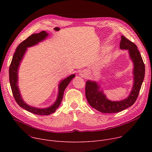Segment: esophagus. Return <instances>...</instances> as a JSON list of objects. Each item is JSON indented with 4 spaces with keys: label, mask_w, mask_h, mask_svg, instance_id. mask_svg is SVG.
Returning a JSON list of instances; mask_svg holds the SVG:
<instances>
[{
    "label": "esophagus",
    "mask_w": 152,
    "mask_h": 152,
    "mask_svg": "<svg viewBox=\"0 0 152 152\" xmlns=\"http://www.w3.org/2000/svg\"><path fill=\"white\" fill-rule=\"evenodd\" d=\"M89 75V72L87 70H82L79 73V76L82 77H86Z\"/></svg>",
    "instance_id": "obj_1"
}]
</instances>
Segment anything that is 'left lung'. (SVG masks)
<instances>
[{"label": "left lung", "mask_w": 152, "mask_h": 152, "mask_svg": "<svg viewBox=\"0 0 152 152\" xmlns=\"http://www.w3.org/2000/svg\"><path fill=\"white\" fill-rule=\"evenodd\" d=\"M120 49L127 50L134 64V85L129 96L120 101L107 99L100 86L95 81L87 80L85 85V96L90 106L102 113H116L131 106L136 101L144 78L145 65L137 46L134 42L121 36Z\"/></svg>", "instance_id": "1"}]
</instances>
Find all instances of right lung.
Masks as SVG:
<instances>
[{"instance_id": "add662e5", "label": "right lung", "mask_w": 152, "mask_h": 152, "mask_svg": "<svg viewBox=\"0 0 152 152\" xmlns=\"http://www.w3.org/2000/svg\"><path fill=\"white\" fill-rule=\"evenodd\" d=\"M48 35L49 34L46 31H43L38 34H32L25 40L21 42L15 50L9 69L10 85L13 96L16 102L24 110L32 114L39 115H48L56 111V109L61 103L65 89L66 88L72 79L75 76V74L72 75L66 79H63L59 83L58 86V94L56 100L50 107L46 108H37L28 105L23 101L20 94L18 85V71L21 61L22 60L28 48L37 45L39 42L46 39Z\"/></svg>"}]
</instances>
